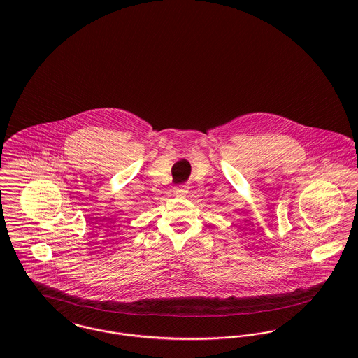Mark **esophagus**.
<instances>
[{
  "label": "esophagus",
  "instance_id": "obj_1",
  "mask_svg": "<svg viewBox=\"0 0 358 358\" xmlns=\"http://www.w3.org/2000/svg\"><path fill=\"white\" fill-rule=\"evenodd\" d=\"M187 190H189L187 185H177V187H174V194L184 196V194H187Z\"/></svg>",
  "mask_w": 358,
  "mask_h": 358
}]
</instances>
